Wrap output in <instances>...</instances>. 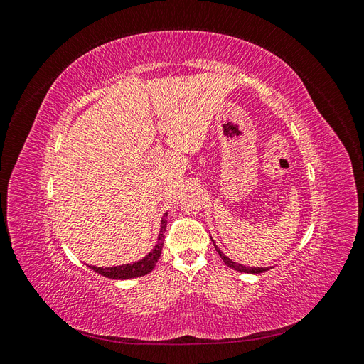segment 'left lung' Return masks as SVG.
Instances as JSON below:
<instances>
[{"label": "left lung", "mask_w": 364, "mask_h": 364, "mask_svg": "<svg viewBox=\"0 0 364 364\" xmlns=\"http://www.w3.org/2000/svg\"><path fill=\"white\" fill-rule=\"evenodd\" d=\"M213 243H214V240H213ZM214 246H215V243H214ZM215 250L218 252V255H220V258L223 259V262L226 264L228 267H230V269H234V270H237V272H243V273H262V272H267L270 267H246V266H243V264H237V262H234L232 259L230 258H228L225 253L220 250L217 246H215Z\"/></svg>", "instance_id": "8db88e82"}]
</instances>
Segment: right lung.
Masks as SVG:
<instances>
[{"mask_svg": "<svg viewBox=\"0 0 364 364\" xmlns=\"http://www.w3.org/2000/svg\"><path fill=\"white\" fill-rule=\"evenodd\" d=\"M167 213L164 214L161 220V230L158 235V241L155 247H153L149 255H146L142 259L134 262V264H123V266H115V267H97V266H87L97 272L102 277L111 278V279H130V278H138V277H144V274L150 273L153 269H155L156 262L161 257L162 246H164V232L165 228H167Z\"/></svg>", "mask_w": 364, "mask_h": 364, "instance_id": "right-lung-1", "label": "right lung"}]
</instances>
